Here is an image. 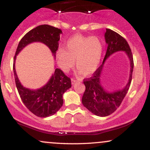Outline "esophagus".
<instances>
[{
    "mask_svg": "<svg viewBox=\"0 0 150 150\" xmlns=\"http://www.w3.org/2000/svg\"><path fill=\"white\" fill-rule=\"evenodd\" d=\"M71 82H72V84H73V85H74V84H75V82H77V80H75V79L72 78V79H71Z\"/></svg>",
    "mask_w": 150,
    "mask_h": 150,
    "instance_id": "1",
    "label": "esophagus"
}]
</instances>
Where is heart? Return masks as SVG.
I'll return each mask as SVG.
<instances>
[{"mask_svg":"<svg viewBox=\"0 0 150 150\" xmlns=\"http://www.w3.org/2000/svg\"><path fill=\"white\" fill-rule=\"evenodd\" d=\"M104 44L99 37L76 34L65 43V49L59 48L56 51V59L60 68L68 72L74 65L79 73L89 75L96 71L100 63Z\"/></svg>","mask_w":150,"mask_h":150,"instance_id":"obj_1","label":"heart"}]
</instances>
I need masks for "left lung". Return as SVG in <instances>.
I'll return each mask as SVG.
<instances>
[{"instance_id":"obj_1","label":"left lung","mask_w":150,"mask_h":150,"mask_svg":"<svg viewBox=\"0 0 150 150\" xmlns=\"http://www.w3.org/2000/svg\"><path fill=\"white\" fill-rule=\"evenodd\" d=\"M104 37L108 47L104 61L102 64L93 73L92 77L86 80L84 79L86 89L82 98L83 106L94 115L101 117L111 114L119 107L130 87L134 67L131 50L124 38L110 29H106ZM118 51H125L129 58L131 66L129 80L123 89L109 93L101 85L100 76L105 60Z\"/></svg>"}]
</instances>
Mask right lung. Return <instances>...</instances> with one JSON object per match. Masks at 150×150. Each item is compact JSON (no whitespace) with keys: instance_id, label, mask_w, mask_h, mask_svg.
Masks as SVG:
<instances>
[{"instance_id":"obj_1","label":"right lung","mask_w":150,"mask_h":150,"mask_svg":"<svg viewBox=\"0 0 150 150\" xmlns=\"http://www.w3.org/2000/svg\"><path fill=\"white\" fill-rule=\"evenodd\" d=\"M62 31L48 25H39L30 30L22 38L17 48L13 63L15 84L22 102L34 115L46 118L55 114L63 106V94L71 87V80L59 68L55 69L54 73L45 85L37 89H30L23 87L19 80L15 70L17 55L26 46L33 42H41L49 48L56 58L58 48V41Z\"/></svg>"}]
</instances>
